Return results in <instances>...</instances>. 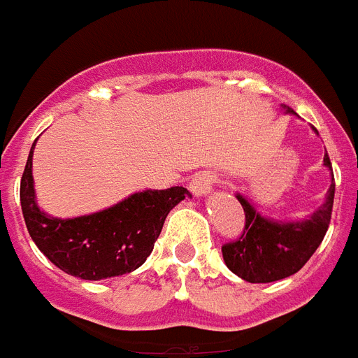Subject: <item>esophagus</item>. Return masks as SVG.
<instances>
[{
	"label": "esophagus",
	"instance_id": "34e87169",
	"mask_svg": "<svg viewBox=\"0 0 358 358\" xmlns=\"http://www.w3.org/2000/svg\"><path fill=\"white\" fill-rule=\"evenodd\" d=\"M218 182L220 176L216 171H199V173H196V176L192 177V181H190V190H192L194 196H205V194L210 192Z\"/></svg>",
	"mask_w": 358,
	"mask_h": 358
}]
</instances>
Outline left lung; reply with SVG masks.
Here are the masks:
<instances>
[{"mask_svg":"<svg viewBox=\"0 0 358 358\" xmlns=\"http://www.w3.org/2000/svg\"><path fill=\"white\" fill-rule=\"evenodd\" d=\"M285 108L287 113H294L290 107ZM324 162L331 168L327 153ZM236 197L244 208L245 222L238 238L222 245L225 264L244 281L271 282L294 275L318 250L331 222L334 182L329 188L324 207L318 208L313 218L305 220L301 224H277L262 218L244 197Z\"/></svg>","mask_w":358,"mask_h":358,"instance_id":"8db88e82","label":"left lung"}]
</instances>
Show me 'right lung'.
<instances>
[{
	"instance_id": "right-lung-1",
	"label": "right lung",
	"mask_w": 358,
	"mask_h": 358,
	"mask_svg": "<svg viewBox=\"0 0 358 358\" xmlns=\"http://www.w3.org/2000/svg\"><path fill=\"white\" fill-rule=\"evenodd\" d=\"M33 148L20 182L27 231L57 268L88 281L124 275L144 264L168 213L190 194L182 187L145 190L90 216L53 218L42 213L34 201Z\"/></svg>"
}]
</instances>
